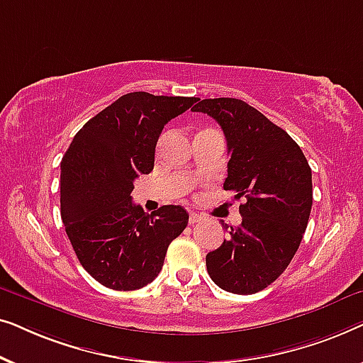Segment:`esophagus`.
I'll list each match as a JSON object with an SVG mask.
<instances>
[{
	"mask_svg": "<svg viewBox=\"0 0 363 363\" xmlns=\"http://www.w3.org/2000/svg\"><path fill=\"white\" fill-rule=\"evenodd\" d=\"M203 220V216L201 215H198V213H190V218H188V221H190V225H195V223H198V221H201Z\"/></svg>",
	"mask_w": 363,
	"mask_h": 363,
	"instance_id": "34e87169",
	"label": "esophagus"
}]
</instances>
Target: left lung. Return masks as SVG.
<instances>
[{
  "mask_svg": "<svg viewBox=\"0 0 363 363\" xmlns=\"http://www.w3.org/2000/svg\"><path fill=\"white\" fill-rule=\"evenodd\" d=\"M191 111L220 123L231 157L223 188L245 200L241 225L206 255L208 274L233 294H256L299 250L312 208L311 167L289 133L245 101L203 99Z\"/></svg>",
  "mask_w": 363,
  "mask_h": 363,
  "instance_id": "left-lung-1",
  "label": "left lung"
}]
</instances>
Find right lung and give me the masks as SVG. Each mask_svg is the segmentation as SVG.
<instances>
[{
	"label": "right lung",
	"instance_id": "obj_1",
	"mask_svg": "<svg viewBox=\"0 0 363 363\" xmlns=\"http://www.w3.org/2000/svg\"><path fill=\"white\" fill-rule=\"evenodd\" d=\"M196 101L125 94L86 122L62 157V223L84 269L108 289L135 291L155 279L188 225L182 206L147 215L130 193L135 178L153 170L163 127Z\"/></svg>",
	"mask_w": 363,
	"mask_h": 363
}]
</instances>
